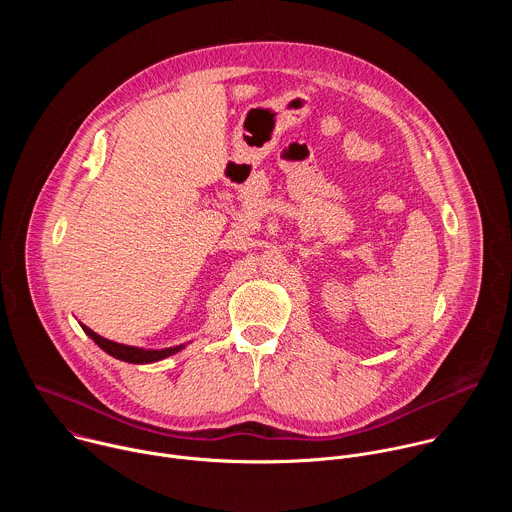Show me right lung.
<instances>
[{
	"label": "right lung",
	"mask_w": 512,
	"mask_h": 512,
	"mask_svg": "<svg viewBox=\"0 0 512 512\" xmlns=\"http://www.w3.org/2000/svg\"><path fill=\"white\" fill-rule=\"evenodd\" d=\"M81 328L111 356L119 358V360H125V362H133V364H148V362H156V360H162L166 356H172L176 352H180L186 344H180V346H170V348H160V350H145V348H137V346H127V344H119V342H113V340H107L103 336H99L97 332H93L91 328H87L85 324H81Z\"/></svg>",
	"instance_id": "add662e5"
}]
</instances>
